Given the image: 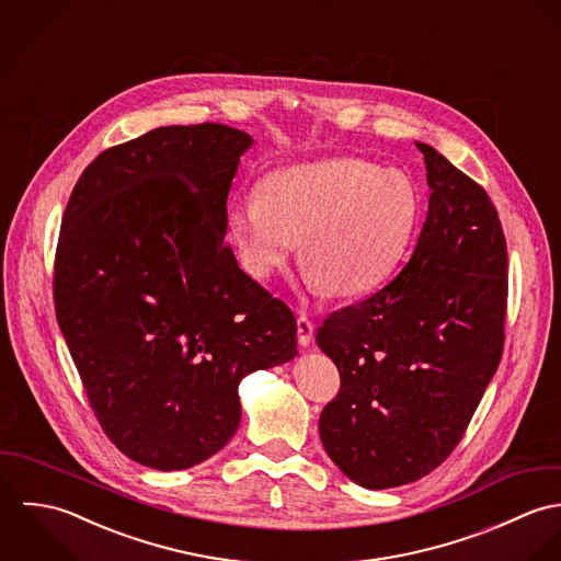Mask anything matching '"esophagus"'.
<instances>
[{
  "label": "esophagus",
  "mask_w": 561,
  "mask_h": 561,
  "mask_svg": "<svg viewBox=\"0 0 561 561\" xmlns=\"http://www.w3.org/2000/svg\"><path fill=\"white\" fill-rule=\"evenodd\" d=\"M312 336H314V323L306 314L297 317V340H299V344L310 346Z\"/></svg>",
  "instance_id": "esophagus-1"
}]
</instances>
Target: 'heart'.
<instances>
[{
	"label": "heart",
	"instance_id": "b5f03b06",
	"mask_svg": "<svg viewBox=\"0 0 561 561\" xmlns=\"http://www.w3.org/2000/svg\"><path fill=\"white\" fill-rule=\"evenodd\" d=\"M421 224V195L399 169L334 158L273 171L262 195L229 210V231L247 273L271 277L295 251L310 288L359 297L403 262Z\"/></svg>",
	"mask_w": 561,
	"mask_h": 561
}]
</instances>
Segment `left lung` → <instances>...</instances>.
Masks as SVG:
<instances>
[{
	"label": "left lung",
	"mask_w": 561,
	"mask_h": 561,
	"mask_svg": "<svg viewBox=\"0 0 561 561\" xmlns=\"http://www.w3.org/2000/svg\"><path fill=\"white\" fill-rule=\"evenodd\" d=\"M430 208L403 271L317 332L340 370L321 443L357 485L383 490L438 468L461 440L503 353L507 244L488 193L432 145Z\"/></svg>",
	"instance_id": "obj_1"
}]
</instances>
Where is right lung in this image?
I'll list each match as a JSON object with an SVG mask.
<instances>
[{
    "label": "right lung",
    "mask_w": 561,
    "mask_h": 561,
    "mask_svg": "<svg viewBox=\"0 0 561 561\" xmlns=\"http://www.w3.org/2000/svg\"><path fill=\"white\" fill-rule=\"evenodd\" d=\"M253 138L156 127L80 175L56 251V317L114 447L156 470L219 453L240 381L297 355V321L225 244L227 193Z\"/></svg>",
    "instance_id": "obj_1"
}]
</instances>
